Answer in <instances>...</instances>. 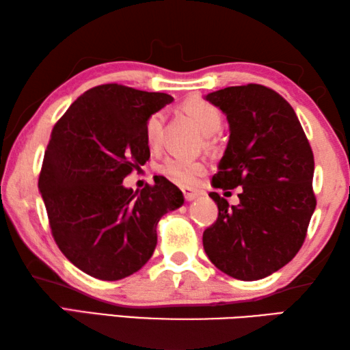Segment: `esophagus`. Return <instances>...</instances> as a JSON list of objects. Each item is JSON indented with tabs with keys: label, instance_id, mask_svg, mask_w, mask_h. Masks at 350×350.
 I'll use <instances>...</instances> for the list:
<instances>
[{
	"label": "esophagus",
	"instance_id": "1",
	"mask_svg": "<svg viewBox=\"0 0 350 350\" xmlns=\"http://www.w3.org/2000/svg\"><path fill=\"white\" fill-rule=\"evenodd\" d=\"M182 193L187 202H191V200H194L199 196L198 191H193V189H188V188H182Z\"/></svg>",
	"mask_w": 350,
	"mask_h": 350
}]
</instances>
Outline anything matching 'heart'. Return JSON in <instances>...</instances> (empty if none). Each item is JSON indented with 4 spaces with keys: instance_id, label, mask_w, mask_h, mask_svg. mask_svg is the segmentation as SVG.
<instances>
[{
    "instance_id": "heart-1",
    "label": "heart",
    "mask_w": 350,
    "mask_h": 350,
    "mask_svg": "<svg viewBox=\"0 0 350 350\" xmlns=\"http://www.w3.org/2000/svg\"><path fill=\"white\" fill-rule=\"evenodd\" d=\"M187 114L193 118L198 128L204 134H215L222 125V114L215 105L205 100L193 98L183 105ZM165 122V112L156 111L146 118L145 122V139L150 146H156L161 142L162 128ZM159 171L168 176L171 180L183 187L196 185L199 177L206 173V162L199 159H183V157H168L161 163Z\"/></svg>"
}]
</instances>
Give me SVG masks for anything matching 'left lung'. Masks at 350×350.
<instances>
[{
  "instance_id": "1",
  "label": "left lung",
  "mask_w": 350,
  "mask_h": 350,
  "mask_svg": "<svg viewBox=\"0 0 350 350\" xmlns=\"http://www.w3.org/2000/svg\"><path fill=\"white\" fill-rule=\"evenodd\" d=\"M227 116L230 140L213 187H242L230 206L217 193L216 222L204 250L216 267L241 281L275 273L306 239L317 199L313 152L292 106L262 85L230 86L205 97Z\"/></svg>"
}]
</instances>
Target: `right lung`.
<instances>
[{"label":"right lung","instance_id":"add662e5","mask_svg":"<svg viewBox=\"0 0 350 350\" xmlns=\"http://www.w3.org/2000/svg\"><path fill=\"white\" fill-rule=\"evenodd\" d=\"M171 102L168 94L108 83L77 98L52 129L38 179L52 236L97 280H123L144 267L157 222L183 204L163 176L135 193L122 183L150 159L146 118Z\"/></svg>","mask_w":350,"mask_h":350}]
</instances>
